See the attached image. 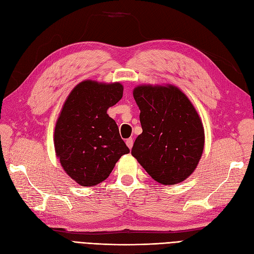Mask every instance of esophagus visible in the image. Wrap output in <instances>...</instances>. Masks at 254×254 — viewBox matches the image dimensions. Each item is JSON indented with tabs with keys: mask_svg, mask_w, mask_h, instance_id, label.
Returning a JSON list of instances; mask_svg holds the SVG:
<instances>
[{
	"mask_svg": "<svg viewBox=\"0 0 254 254\" xmlns=\"http://www.w3.org/2000/svg\"><path fill=\"white\" fill-rule=\"evenodd\" d=\"M126 144L128 146V148L131 149L132 146H133V139H132V137H130V139H127L126 140Z\"/></svg>",
	"mask_w": 254,
	"mask_h": 254,
	"instance_id": "esophagus-1",
	"label": "esophagus"
}]
</instances>
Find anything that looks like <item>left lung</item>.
<instances>
[{"mask_svg":"<svg viewBox=\"0 0 254 254\" xmlns=\"http://www.w3.org/2000/svg\"><path fill=\"white\" fill-rule=\"evenodd\" d=\"M133 97L141 110L143 132L131 155L152 179L164 186L182 182L195 171L204 146L200 118L174 86H140Z\"/></svg>","mask_w":254,"mask_h":254,"instance_id":"1","label":"left lung"}]
</instances>
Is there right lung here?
Masks as SVG:
<instances>
[{
  "instance_id": "right-lung-1",
  "label": "right lung",
  "mask_w": 254,
  "mask_h": 254,
  "mask_svg": "<svg viewBox=\"0 0 254 254\" xmlns=\"http://www.w3.org/2000/svg\"><path fill=\"white\" fill-rule=\"evenodd\" d=\"M123 86L84 80L66 98L54 134L56 155L65 173L82 187L108 178L129 152L107 110L123 96Z\"/></svg>"
}]
</instances>
